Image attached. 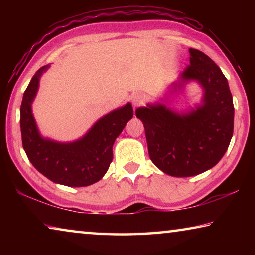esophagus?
Instances as JSON below:
<instances>
[{
    "instance_id": "obj_1",
    "label": "esophagus",
    "mask_w": 255,
    "mask_h": 255,
    "mask_svg": "<svg viewBox=\"0 0 255 255\" xmlns=\"http://www.w3.org/2000/svg\"><path fill=\"white\" fill-rule=\"evenodd\" d=\"M144 100H145V97L141 93H136V94H133V96L131 97V102H132V106L133 107L140 106L141 103L144 102Z\"/></svg>"
}]
</instances>
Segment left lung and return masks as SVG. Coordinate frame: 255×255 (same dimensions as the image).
Wrapping results in <instances>:
<instances>
[{"label": "left lung", "instance_id": "obj_1", "mask_svg": "<svg viewBox=\"0 0 255 255\" xmlns=\"http://www.w3.org/2000/svg\"><path fill=\"white\" fill-rule=\"evenodd\" d=\"M190 65L179 73L163 97L136 109L144 124L152 162L167 175L188 178L210 170L230 146L234 106L228 82L214 60L190 48ZM196 81L203 90L199 103L182 111L173 98Z\"/></svg>", "mask_w": 255, "mask_h": 255}]
</instances>
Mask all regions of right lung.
Masks as SVG:
<instances>
[{
	"mask_svg": "<svg viewBox=\"0 0 255 255\" xmlns=\"http://www.w3.org/2000/svg\"><path fill=\"white\" fill-rule=\"evenodd\" d=\"M42 66L32 76L23 93L20 108V128L25 154L38 172L54 183L66 187H86L100 181L112 162V146L132 118L130 102L111 110L94 123L83 136L73 141L44 137L32 114V103L39 90Z\"/></svg>",
	"mask_w": 255,
	"mask_h": 255,
	"instance_id": "obj_1",
	"label": "right lung"
}]
</instances>
